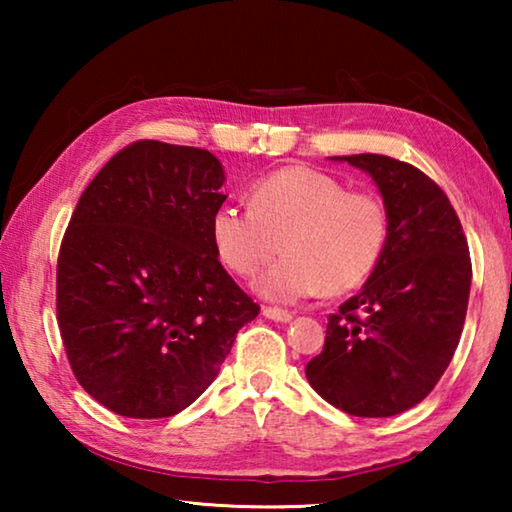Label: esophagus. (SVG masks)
<instances>
[{
	"instance_id": "obj_1",
	"label": "esophagus",
	"mask_w": 512,
	"mask_h": 512,
	"mask_svg": "<svg viewBox=\"0 0 512 512\" xmlns=\"http://www.w3.org/2000/svg\"><path fill=\"white\" fill-rule=\"evenodd\" d=\"M262 316L268 318V320H275V323H289V320L293 318L289 311L284 309H275V307H264L262 309Z\"/></svg>"
}]
</instances>
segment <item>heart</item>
I'll use <instances>...</instances> for the list:
<instances>
[{
    "label": "heart",
    "instance_id": "obj_1",
    "mask_svg": "<svg viewBox=\"0 0 512 512\" xmlns=\"http://www.w3.org/2000/svg\"><path fill=\"white\" fill-rule=\"evenodd\" d=\"M216 255L241 277H253L280 250L284 257L259 275V296L293 305L325 289L341 296L361 287L386 248L388 219L377 196L348 192L311 167H287L259 180L250 210L221 205L212 214Z\"/></svg>",
    "mask_w": 512,
    "mask_h": 512
}]
</instances>
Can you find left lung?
Listing matches in <instances>:
<instances>
[{"label":"left lung","instance_id":"1","mask_svg":"<svg viewBox=\"0 0 512 512\" xmlns=\"http://www.w3.org/2000/svg\"><path fill=\"white\" fill-rule=\"evenodd\" d=\"M366 171L388 219L386 248L357 296L329 316L305 375L336 409L391 418L427 397L461 339L472 262L452 203L413 164L377 153L334 155Z\"/></svg>","mask_w":512,"mask_h":512}]
</instances>
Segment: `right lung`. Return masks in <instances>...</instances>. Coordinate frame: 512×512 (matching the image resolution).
Instances as JSON below:
<instances>
[{"label": "right lung", "instance_id": "add662e5", "mask_svg": "<svg viewBox=\"0 0 512 512\" xmlns=\"http://www.w3.org/2000/svg\"><path fill=\"white\" fill-rule=\"evenodd\" d=\"M223 183L210 151L144 140L79 198L58 255V327L79 384L117 415L187 409L259 314L212 244Z\"/></svg>", "mask_w": 512, "mask_h": 512}]
</instances>
